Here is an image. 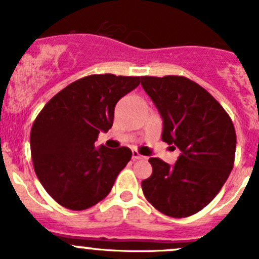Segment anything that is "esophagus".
Masks as SVG:
<instances>
[{
	"instance_id": "1",
	"label": "esophagus",
	"mask_w": 259,
	"mask_h": 259,
	"mask_svg": "<svg viewBox=\"0 0 259 259\" xmlns=\"http://www.w3.org/2000/svg\"><path fill=\"white\" fill-rule=\"evenodd\" d=\"M132 159H134V161H139V159H145V157H144V155H141L140 153L139 152H132Z\"/></svg>"
}]
</instances>
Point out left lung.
Masks as SVG:
<instances>
[{
    "instance_id": "1",
    "label": "left lung",
    "mask_w": 259,
    "mask_h": 259,
    "mask_svg": "<svg viewBox=\"0 0 259 259\" xmlns=\"http://www.w3.org/2000/svg\"><path fill=\"white\" fill-rule=\"evenodd\" d=\"M141 85L163 119L162 140L180 150L174 166L150 158L144 196L158 211L185 218L209 205L233 168L236 132L206 89L184 76H143Z\"/></svg>"
}]
</instances>
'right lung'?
Instances as JSON below:
<instances>
[{
	"mask_svg": "<svg viewBox=\"0 0 259 259\" xmlns=\"http://www.w3.org/2000/svg\"><path fill=\"white\" fill-rule=\"evenodd\" d=\"M140 84V76L89 75L68 84L48 102L31 130V154L50 197L70 210L104 200L132 157L122 146L95 148L113 125L116 102Z\"/></svg>",
	"mask_w": 259,
	"mask_h": 259,
	"instance_id": "right-lung-1",
	"label": "right lung"
}]
</instances>
